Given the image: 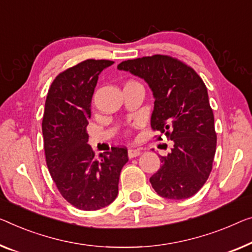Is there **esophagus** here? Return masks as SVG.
<instances>
[{"label":"esophagus","mask_w":252,"mask_h":252,"mask_svg":"<svg viewBox=\"0 0 252 252\" xmlns=\"http://www.w3.org/2000/svg\"><path fill=\"white\" fill-rule=\"evenodd\" d=\"M140 154H141V152L139 149L129 148V150H127V156H129V158H134V157H138Z\"/></svg>","instance_id":"esophagus-1"}]
</instances>
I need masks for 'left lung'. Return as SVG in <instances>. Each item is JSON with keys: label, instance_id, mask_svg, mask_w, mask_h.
Returning a JSON list of instances; mask_svg holds the SVG:
<instances>
[{"label": "left lung", "instance_id": "left-lung-1", "mask_svg": "<svg viewBox=\"0 0 252 252\" xmlns=\"http://www.w3.org/2000/svg\"><path fill=\"white\" fill-rule=\"evenodd\" d=\"M118 69L147 82L155 98L150 126L174 142L149 179L154 190L173 200L192 197L207 181L216 152L214 114L204 81L192 67L167 55L127 60Z\"/></svg>", "mask_w": 252, "mask_h": 252}]
</instances>
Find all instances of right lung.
<instances>
[{"instance_id": "right-lung-1", "label": "right lung", "mask_w": 252, "mask_h": 252, "mask_svg": "<svg viewBox=\"0 0 252 252\" xmlns=\"http://www.w3.org/2000/svg\"><path fill=\"white\" fill-rule=\"evenodd\" d=\"M108 60H86L63 71L48 89L42 130L46 164L67 202L81 210L106 207L119 193L127 149L113 147L96 158L87 144L86 126L98 76L113 64Z\"/></svg>"}]
</instances>
